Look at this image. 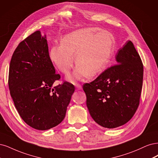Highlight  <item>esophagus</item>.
<instances>
[{"mask_svg": "<svg viewBox=\"0 0 158 158\" xmlns=\"http://www.w3.org/2000/svg\"><path fill=\"white\" fill-rule=\"evenodd\" d=\"M75 87L77 88V90H81V89H82V86H81L80 84H75Z\"/></svg>", "mask_w": 158, "mask_h": 158, "instance_id": "1", "label": "esophagus"}]
</instances>
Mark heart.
<instances>
[{"mask_svg":"<svg viewBox=\"0 0 158 158\" xmlns=\"http://www.w3.org/2000/svg\"><path fill=\"white\" fill-rule=\"evenodd\" d=\"M114 35L98 27H87L70 33L50 49V59L59 71L68 75L77 64L71 80L100 73L108 64L115 49Z\"/></svg>","mask_w":158,"mask_h":158,"instance_id":"b5f03b06","label":"heart"}]
</instances>
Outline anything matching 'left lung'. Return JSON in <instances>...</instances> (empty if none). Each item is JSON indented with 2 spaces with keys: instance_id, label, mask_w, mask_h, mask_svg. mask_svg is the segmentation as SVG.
<instances>
[{
  "instance_id": "obj_1",
  "label": "left lung",
  "mask_w": 158,
  "mask_h": 158,
  "mask_svg": "<svg viewBox=\"0 0 158 158\" xmlns=\"http://www.w3.org/2000/svg\"><path fill=\"white\" fill-rule=\"evenodd\" d=\"M117 64L83 86L89 113L100 126L114 129L127 123L138 108L143 64L133 43L127 40L115 56Z\"/></svg>"
}]
</instances>
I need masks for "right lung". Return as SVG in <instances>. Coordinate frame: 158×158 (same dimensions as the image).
<instances>
[{
  "label": "right lung",
  "mask_w": 158,
  "mask_h": 158,
  "mask_svg": "<svg viewBox=\"0 0 158 158\" xmlns=\"http://www.w3.org/2000/svg\"><path fill=\"white\" fill-rule=\"evenodd\" d=\"M55 72L46 36L40 31L14 50L9 68L10 93L20 117L35 129L48 130L60 124L75 91L67 81L52 86L60 79Z\"/></svg>",
  "instance_id": "add662e5"
}]
</instances>
